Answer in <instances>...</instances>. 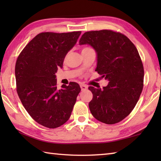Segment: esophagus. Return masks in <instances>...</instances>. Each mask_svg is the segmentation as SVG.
<instances>
[{"label":"esophagus","instance_id":"obj_1","mask_svg":"<svg viewBox=\"0 0 161 161\" xmlns=\"http://www.w3.org/2000/svg\"><path fill=\"white\" fill-rule=\"evenodd\" d=\"M80 87H81V91H84V90H86V89H87V88H88V86H86V85H85V84L80 85Z\"/></svg>","mask_w":161,"mask_h":161}]
</instances>
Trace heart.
Here are the masks:
<instances>
[{
  "mask_svg": "<svg viewBox=\"0 0 161 161\" xmlns=\"http://www.w3.org/2000/svg\"><path fill=\"white\" fill-rule=\"evenodd\" d=\"M87 48H89V47H84V48L83 50H84V49H87Z\"/></svg>",
  "mask_w": 161,
  "mask_h": 161,
  "instance_id": "b5f03b06",
  "label": "heart"
}]
</instances>
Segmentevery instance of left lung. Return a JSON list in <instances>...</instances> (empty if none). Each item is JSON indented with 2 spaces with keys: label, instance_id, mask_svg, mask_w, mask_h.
I'll use <instances>...</instances> for the list:
<instances>
[{
  "label": "left lung",
  "instance_id": "obj_1",
  "mask_svg": "<svg viewBox=\"0 0 161 161\" xmlns=\"http://www.w3.org/2000/svg\"><path fill=\"white\" fill-rule=\"evenodd\" d=\"M79 44L95 50V71L109 81L102 89L88 87L93 93L88 104L91 114L107 125L120 122L132 111L142 91L144 69L137 48L124 35L107 30L85 32Z\"/></svg>",
  "mask_w": 161,
  "mask_h": 161
}]
</instances>
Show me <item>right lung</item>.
<instances>
[{
	"label": "right lung",
	"instance_id": "add662e5",
	"mask_svg": "<svg viewBox=\"0 0 161 161\" xmlns=\"http://www.w3.org/2000/svg\"><path fill=\"white\" fill-rule=\"evenodd\" d=\"M80 35V31L40 33L16 60L17 93L30 115L46 127H59L68 120L81 91L75 82L58 89L55 75Z\"/></svg>",
	"mask_w": 161,
	"mask_h": 161
}]
</instances>
